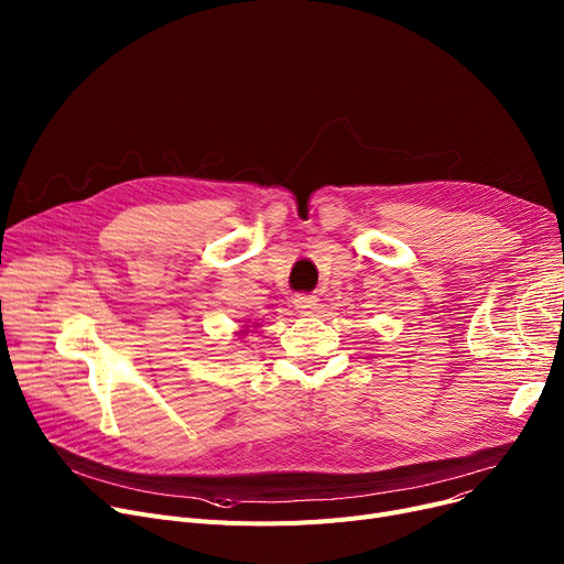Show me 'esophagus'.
Returning a JSON list of instances; mask_svg holds the SVG:
<instances>
[{"label": "esophagus", "instance_id": "esophagus-1", "mask_svg": "<svg viewBox=\"0 0 564 564\" xmlns=\"http://www.w3.org/2000/svg\"><path fill=\"white\" fill-rule=\"evenodd\" d=\"M294 308H297L300 315H311L315 308H317V300L313 297V294H297V297L292 300Z\"/></svg>", "mask_w": 564, "mask_h": 564}]
</instances>
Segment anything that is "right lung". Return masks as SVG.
I'll return each mask as SVG.
<instances>
[{
	"instance_id": "add662e5",
	"label": "right lung",
	"mask_w": 564,
	"mask_h": 564,
	"mask_svg": "<svg viewBox=\"0 0 564 564\" xmlns=\"http://www.w3.org/2000/svg\"><path fill=\"white\" fill-rule=\"evenodd\" d=\"M249 327H251V324H245V329L240 334H249ZM253 327H258V324H253Z\"/></svg>"
}]
</instances>
